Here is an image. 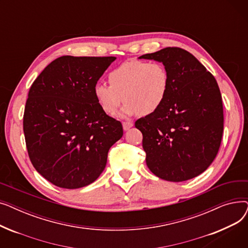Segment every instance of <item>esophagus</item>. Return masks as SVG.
Masks as SVG:
<instances>
[{"instance_id": "34e87169", "label": "esophagus", "mask_w": 248, "mask_h": 248, "mask_svg": "<svg viewBox=\"0 0 248 248\" xmlns=\"http://www.w3.org/2000/svg\"><path fill=\"white\" fill-rule=\"evenodd\" d=\"M133 125H134V124L131 123V122H124V123H123V126H124V131H127V129L131 128Z\"/></svg>"}]
</instances>
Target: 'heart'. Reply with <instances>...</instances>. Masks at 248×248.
I'll list each match as a JSON object with an SVG mask.
<instances>
[{
    "instance_id": "heart-1",
    "label": "heart",
    "mask_w": 248,
    "mask_h": 248,
    "mask_svg": "<svg viewBox=\"0 0 248 248\" xmlns=\"http://www.w3.org/2000/svg\"><path fill=\"white\" fill-rule=\"evenodd\" d=\"M108 82L109 85L98 82L93 88L103 111L114 114L124 97V114L149 115L164 103L170 88V75L161 62L127 60L109 72Z\"/></svg>"
}]
</instances>
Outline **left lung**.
I'll list each match as a JSON object with an SVG mask.
<instances>
[{
	"instance_id": "8db88e82",
	"label": "left lung",
	"mask_w": 248,
	"mask_h": 248,
	"mask_svg": "<svg viewBox=\"0 0 248 248\" xmlns=\"http://www.w3.org/2000/svg\"><path fill=\"white\" fill-rule=\"evenodd\" d=\"M140 58L162 62L170 75L162 107L135 124L142 134L147 166L171 182L197 177L215 159L223 134L222 97L215 77L179 47Z\"/></svg>"
}]
</instances>
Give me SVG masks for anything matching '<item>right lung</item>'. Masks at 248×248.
Instances as JSON below:
<instances>
[{
  "mask_svg": "<svg viewBox=\"0 0 248 248\" xmlns=\"http://www.w3.org/2000/svg\"><path fill=\"white\" fill-rule=\"evenodd\" d=\"M115 57L61 56L39 74L26 101L23 129L30 161L53 185L77 189L94 182L109 148L124 134L93 93Z\"/></svg>",
  "mask_w": 248,
  "mask_h": 248,
  "instance_id": "add662e5",
  "label": "right lung"
}]
</instances>
